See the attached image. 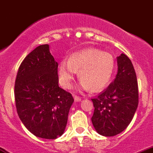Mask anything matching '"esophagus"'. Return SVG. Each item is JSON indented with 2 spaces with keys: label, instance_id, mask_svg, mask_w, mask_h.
<instances>
[{
  "label": "esophagus",
  "instance_id": "esophagus-1",
  "mask_svg": "<svg viewBox=\"0 0 153 153\" xmlns=\"http://www.w3.org/2000/svg\"><path fill=\"white\" fill-rule=\"evenodd\" d=\"M74 100H75V101H76V102H80V101L81 100V97L75 95V96H74Z\"/></svg>",
  "mask_w": 153,
  "mask_h": 153
}]
</instances>
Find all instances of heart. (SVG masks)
<instances>
[{
    "mask_svg": "<svg viewBox=\"0 0 153 153\" xmlns=\"http://www.w3.org/2000/svg\"><path fill=\"white\" fill-rule=\"evenodd\" d=\"M115 68V60L110 53L97 49H87L75 53L70 59L60 62L58 77L60 85L69 88L80 70V88L100 91L107 86Z\"/></svg>",
    "mask_w": 153,
    "mask_h": 153,
    "instance_id": "b5f03b06",
    "label": "heart"
}]
</instances>
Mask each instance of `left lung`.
<instances>
[{
    "label": "left lung",
    "mask_w": 153,
    "mask_h": 153,
    "mask_svg": "<svg viewBox=\"0 0 153 153\" xmlns=\"http://www.w3.org/2000/svg\"><path fill=\"white\" fill-rule=\"evenodd\" d=\"M118 73L113 82L91 99L94 112L91 121L97 132L112 137L131 123L138 105V85L131 59L125 54L117 57Z\"/></svg>",
    "instance_id": "1"
}]
</instances>
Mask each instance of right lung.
Segmentation results:
<instances>
[{
  "label": "right lung",
  "instance_id": "1",
  "mask_svg": "<svg viewBox=\"0 0 153 153\" xmlns=\"http://www.w3.org/2000/svg\"><path fill=\"white\" fill-rule=\"evenodd\" d=\"M57 70L49 45L43 44L26 56L16 78L19 117L31 134L44 139H56L63 134L74 102L72 94L59 87Z\"/></svg>",
  "mask_w": 153,
  "mask_h": 153
}]
</instances>
